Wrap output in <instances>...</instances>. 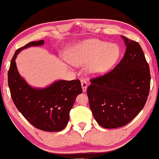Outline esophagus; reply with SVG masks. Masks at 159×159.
I'll return each mask as SVG.
<instances>
[{
    "mask_svg": "<svg viewBox=\"0 0 159 159\" xmlns=\"http://www.w3.org/2000/svg\"><path fill=\"white\" fill-rule=\"evenodd\" d=\"M81 86H82V89H83V92H86V89H87V82L85 80L82 79L81 80Z\"/></svg>",
    "mask_w": 159,
    "mask_h": 159,
    "instance_id": "esophagus-1",
    "label": "esophagus"
}]
</instances>
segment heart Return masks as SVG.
<instances>
[{"label":"heart","mask_w":159,"mask_h":159,"mask_svg":"<svg viewBox=\"0 0 159 159\" xmlns=\"http://www.w3.org/2000/svg\"><path fill=\"white\" fill-rule=\"evenodd\" d=\"M120 50L116 44L92 39L74 46L68 51L67 59L74 65H88L90 73L100 74L108 71L119 59Z\"/></svg>","instance_id":"obj_1"}]
</instances>
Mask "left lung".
Wrapping results in <instances>:
<instances>
[{"label": "left lung", "mask_w": 159, "mask_h": 159, "mask_svg": "<svg viewBox=\"0 0 159 159\" xmlns=\"http://www.w3.org/2000/svg\"><path fill=\"white\" fill-rule=\"evenodd\" d=\"M126 51L117 65L90 79L87 87L90 109L105 128L125 125L142 111L149 95V65L137 42L122 37Z\"/></svg>", "instance_id": "1"}]
</instances>
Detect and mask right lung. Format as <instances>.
<instances>
[{"label": "right lung", "instance_id": "right-lung-1", "mask_svg": "<svg viewBox=\"0 0 159 159\" xmlns=\"http://www.w3.org/2000/svg\"><path fill=\"white\" fill-rule=\"evenodd\" d=\"M43 44L44 40L31 42L15 51L8 71V84L15 106L32 125L45 131H60L67 126L75 98L82 93L81 81L61 80L45 89H34L21 78L16 67L15 59L21 50Z\"/></svg>", "mask_w": 159, "mask_h": 159}]
</instances>
